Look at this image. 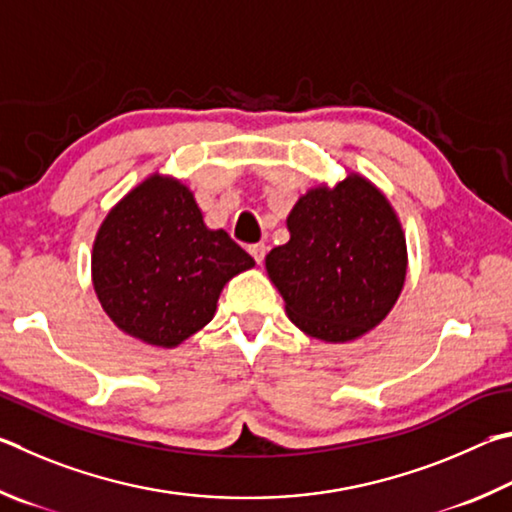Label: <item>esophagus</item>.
I'll return each instance as SVG.
<instances>
[{
  "label": "esophagus",
  "mask_w": 512,
  "mask_h": 512,
  "mask_svg": "<svg viewBox=\"0 0 512 512\" xmlns=\"http://www.w3.org/2000/svg\"><path fill=\"white\" fill-rule=\"evenodd\" d=\"M249 254L254 256L256 263H263V258L267 254V245L265 242H254V245H249Z\"/></svg>",
  "instance_id": "1"
}]
</instances>
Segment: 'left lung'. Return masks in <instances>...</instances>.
I'll return each mask as SVG.
<instances>
[{"instance_id": "8db88e82", "label": "left lung", "mask_w": 512, "mask_h": 512, "mask_svg": "<svg viewBox=\"0 0 512 512\" xmlns=\"http://www.w3.org/2000/svg\"><path fill=\"white\" fill-rule=\"evenodd\" d=\"M290 240L265 258L294 326L324 342H348L378 326L400 297L407 245L378 188L351 175L312 188L288 218Z\"/></svg>"}]
</instances>
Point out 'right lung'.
Instances as JSON below:
<instances>
[{"mask_svg":"<svg viewBox=\"0 0 512 512\" xmlns=\"http://www.w3.org/2000/svg\"><path fill=\"white\" fill-rule=\"evenodd\" d=\"M254 267L227 231L204 227L193 193L152 175L107 213L92 254L94 290L125 333L177 346L209 324L231 276Z\"/></svg>","mask_w":512,"mask_h":512,"instance_id":"1","label":"right lung"}]
</instances>
